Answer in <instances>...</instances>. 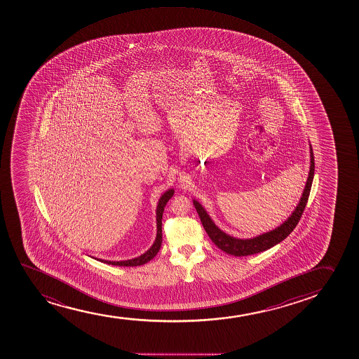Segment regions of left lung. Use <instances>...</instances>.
<instances>
[{
  "label": "left lung",
  "mask_w": 359,
  "mask_h": 359,
  "mask_svg": "<svg viewBox=\"0 0 359 359\" xmlns=\"http://www.w3.org/2000/svg\"><path fill=\"white\" fill-rule=\"evenodd\" d=\"M311 148V167H309V173L306 177V186L303 189L302 196L299 198V202L294 208V211L291 212L290 216L283 222L282 224L276 226L274 229L270 231H266L262 234L257 235L250 238H238L226 234L223 230L219 229L215 222L211 219L208 211L204 209V206L201 203L194 199V208L197 210L199 218L202 221L203 226L205 229L206 233L209 235V238L212 240L215 245L219 250L226 252V254L234 255V257H246V255H252V254L260 253L266 250H270L271 247L278 245L279 242H282L284 238H287L290 235L291 231L294 229V226H297L299 218L302 216L303 211L306 209L308 197L311 194V184L314 179V154H313V148Z\"/></svg>",
  "instance_id": "obj_1"
}]
</instances>
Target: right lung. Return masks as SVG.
<instances>
[{
    "label": "right lung",
    "instance_id": "add662e5",
    "mask_svg": "<svg viewBox=\"0 0 359 359\" xmlns=\"http://www.w3.org/2000/svg\"><path fill=\"white\" fill-rule=\"evenodd\" d=\"M174 189H167L165 194H162L156 206V238L154 241L153 245L150 247L149 250H147L145 253L141 254L137 258L128 259V260H119V262H111V260H104V259H95L101 262H105L109 265L114 266H140L144 265L145 262H150L151 259L156 255L157 252L161 248L162 243V215H163V210H165V204L170 201V198L173 197Z\"/></svg>",
    "mask_w": 359,
    "mask_h": 359
}]
</instances>
